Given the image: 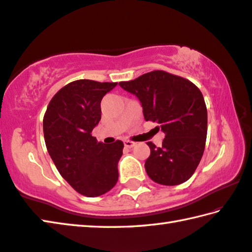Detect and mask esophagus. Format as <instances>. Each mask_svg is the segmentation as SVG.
<instances>
[{"label": "esophagus", "instance_id": "1", "mask_svg": "<svg viewBox=\"0 0 252 252\" xmlns=\"http://www.w3.org/2000/svg\"><path fill=\"white\" fill-rule=\"evenodd\" d=\"M123 143H125V146H126V148H133V146L136 144L135 142H133V141H129V140L123 141Z\"/></svg>", "mask_w": 252, "mask_h": 252}]
</instances>
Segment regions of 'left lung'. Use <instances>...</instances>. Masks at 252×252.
<instances>
[{
    "instance_id": "1",
    "label": "left lung",
    "mask_w": 252,
    "mask_h": 252,
    "mask_svg": "<svg viewBox=\"0 0 252 252\" xmlns=\"http://www.w3.org/2000/svg\"><path fill=\"white\" fill-rule=\"evenodd\" d=\"M119 85L139 98L145 121L161 125L162 146L148 142L149 177L161 185L189 180L202 159L207 136V108L193 82L164 70H153Z\"/></svg>"
}]
</instances>
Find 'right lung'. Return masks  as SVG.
Returning a JSON list of instances; mask_svg holds the SVG:
<instances>
[{"label":"right lung","mask_w":252,"mask_h":252,"mask_svg":"<svg viewBox=\"0 0 252 252\" xmlns=\"http://www.w3.org/2000/svg\"><path fill=\"white\" fill-rule=\"evenodd\" d=\"M118 82L75 80L50 100L44 114L45 143L59 174L79 194L97 197L113 189L123 142H97L91 135L101 119L103 95Z\"/></svg>","instance_id":"1"}]
</instances>
